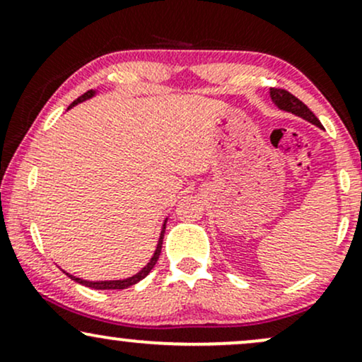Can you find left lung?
Masks as SVG:
<instances>
[{
    "label": "left lung",
    "mask_w": 362,
    "mask_h": 362,
    "mask_svg": "<svg viewBox=\"0 0 362 362\" xmlns=\"http://www.w3.org/2000/svg\"><path fill=\"white\" fill-rule=\"evenodd\" d=\"M271 98H272V102L279 107V109L293 112V114L300 115V117L308 120V122H311V124H315V126L322 127V124H320L317 115H315L313 112H311L308 107H306L305 103L300 100V98H296L294 95H291L288 90L271 88Z\"/></svg>",
    "instance_id": "1"
}]
</instances>
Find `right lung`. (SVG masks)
I'll return each instance as SVG.
<instances>
[{"label":"right lung","mask_w":362,"mask_h":362,"mask_svg":"<svg viewBox=\"0 0 362 362\" xmlns=\"http://www.w3.org/2000/svg\"><path fill=\"white\" fill-rule=\"evenodd\" d=\"M93 95H95V91L93 90H88V91H86V93H83L81 97H78L76 100H74L71 105H69V109L76 105V103H80L83 100H86V98L93 97ZM165 223H167V221H165ZM163 235H165V224H163V230H161L160 240H158L155 255L151 257V260L148 262V265L143 269V271H139L138 274H136V276L129 277V279H122V281H97V282H93V281H85V279H80V277L69 276V274H68V276L71 277L73 281L80 282V284H83V286H88V288H91V289H126V288H129V286L136 284V282H139L141 279H144V277H146L148 274L151 272V269L155 267V264L158 262V257H160V253H161V243H163Z\"/></svg>","instance_id":"1"}]
</instances>
